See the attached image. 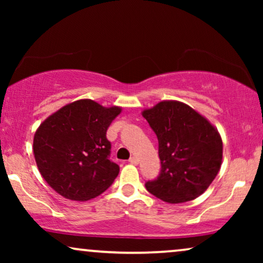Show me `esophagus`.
<instances>
[{
	"label": "esophagus",
	"mask_w": 263,
	"mask_h": 263,
	"mask_svg": "<svg viewBox=\"0 0 263 263\" xmlns=\"http://www.w3.org/2000/svg\"><path fill=\"white\" fill-rule=\"evenodd\" d=\"M129 163L134 164V165H138V164H139V159L134 156V157H132L130 159H129Z\"/></svg>",
	"instance_id": "obj_1"
}]
</instances>
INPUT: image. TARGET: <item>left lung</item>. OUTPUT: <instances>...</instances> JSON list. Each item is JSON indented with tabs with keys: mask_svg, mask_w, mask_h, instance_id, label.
<instances>
[{
	"mask_svg": "<svg viewBox=\"0 0 263 263\" xmlns=\"http://www.w3.org/2000/svg\"><path fill=\"white\" fill-rule=\"evenodd\" d=\"M142 116L159 143L160 172L146 189L170 203L201 195L218 175L222 141L215 128L192 107L179 102H160Z\"/></svg>",
	"mask_w": 263,
	"mask_h": 263,
	"instance_id": "8db88e82",
	"label": "left lung"
}]
</instances>
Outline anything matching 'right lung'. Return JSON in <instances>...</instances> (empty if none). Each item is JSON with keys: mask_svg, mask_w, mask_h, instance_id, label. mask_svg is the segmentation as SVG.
<instances>
[{"mask_svg": "<svg viewBox=\"0 0 263 263\" xmlns=\"http://www.w3.org/2000/svg\"><path fill=\"white\" fill-rule=\"evenodd\" d=\"M121 112L89 99L68 104L35 132L33 153L39 172L60 195L87 201L112 184L120 166L110 160L107 128Z\"/></svg>", "mask_w": 263, "mask_h": 263, "instance_id": "add662e5", "label": "right lung"}]
</instances>
